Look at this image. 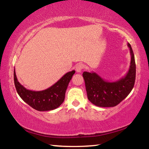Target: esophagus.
Returning <instances> with one entry per match:
<instances>
[{
    "instance_id": "esophagus-1",
    "label": "esophagus",
    "mask_w": 149,
    "mask_h": 149,
    "mask_svg": "<svg viewBox=\"0 0 149 149\" xmlns=\"http://www.w3.org/2000/svg\"><path fill=\"white\" fill-rule=\"evenodd\" d=\"M84 68V65L83 64H77L75 66V70H76L77 72H81L82 71V70Z\"/></svg>"
}]
</instances>
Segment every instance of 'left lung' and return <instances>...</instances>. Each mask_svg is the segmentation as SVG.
Instances as JSON below:
<instances>
[{"label":"left lung","mask_w":149,"mask_h":149,"mask_svg":"<svg viewBox=\"0 0 149 149\" xmlns=\"http://www.w3.org/2000/svg\"><path fill=\"white\" fill-rule=\"evenodd\" d=\"M131 54L130 69L124 77L116 81L104 80L95 72H84L87 98L89 101L99 107H113L127 97L134 87L136 65L132 48L127 43Z\"/></svg>","instance_id":"8db88e82"}]
</instances>
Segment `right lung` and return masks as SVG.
<instances>
[{
  "instance_id": "right-lung-1",
  "label": "right lung",
  "mask_w": 149,
  "mask_h": 149,
  "mask_svg": "<svg viewBox=\"0 0 149 149\" xmlns=\"http://www.w3.org/2000/svg\"><path fill=\"white\" fill-rule=\"evenodd\" d=\"M75 72V70H72L66 73L56 84L47 89L34 91L27 89L19 84L14 68V84L17 94L30 107L38 111L52 110L59 107L64 102L65 91Z\"/></svg>"
}]
</instances>
